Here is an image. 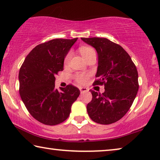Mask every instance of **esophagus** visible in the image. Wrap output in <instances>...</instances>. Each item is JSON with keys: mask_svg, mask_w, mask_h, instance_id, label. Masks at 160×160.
Listing matches in <instances>:
<instances>
[{"mask_svg": "<svg viewBox=\"0 0 160 160\" xmlns=\"http://www.w3.org/2000/svg\"><path fill=\"white\" fill-rule=\"evenodd\" d=\"M79 90L81 92V94H83V93H85V92H88V89L87 88L85 87H79Z\"/></svg>", "mask_w": 160, "mask_h": 160, "instance_id": "obj_1", "label": "esophagus"}]
</instances>
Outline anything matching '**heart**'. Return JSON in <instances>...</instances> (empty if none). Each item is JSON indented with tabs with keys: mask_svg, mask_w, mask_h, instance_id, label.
Listing matches in <instances>:
<instances>
[{
	"mask_svg": "<svg viewBox=\"0 0 160 160\" xmlns=\"http://www.w3.org/2000/svg\"><path fill=\"white\" fill-rule=\"evenodd\" d=\"M80 52H81V54H82V56H83V58H84V59H86L88 56L92 54V53L95 52V51H94V49L90 47H82L80 48ZM71 56H72V53L69 52L67 55H66L65 58V60H64L65 63H68V61H69ZM76 79H77V81L78 83H84L87 82L88 76L83 75V74H78L76 76Z\"/></svg>",
	"mask_w": 160,
	"mask_h": 160,
	"instance_id": "b5f03b06",
	"label": "heart"
}]
</instances>
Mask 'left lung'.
<instances>
[{
    "instance_id": "left-lung-1",
    "label": "left lung",
    "mask_w": 160,
    "mask_h": 160,
    "mask_svg": "<svg viewBox=\"0 0 160 160\" xmlns=\"http://www.w3.org/2000/svg\"><path fill=\"white\" fill-rule=\"evenodd\" d=\"M98 54L94 84H104L102 94L91 90L92 102L87 107L88 116L101 124L117 122L129 111L139 89L138 73L127 51L105 38H82Z\"/></svg>"
}]
</instances>
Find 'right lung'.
I'll return each instance as SVG.
<instances>
[{
  "label": "right lung",
  "mask_w": 160,
  "mask_h": 160,
  "mask_svg": "<svg viewBox=\"0 0 160 160\" xmlns=\"http://www.w3.org/2000/svg\"><path fill=\"white\" fill-rule=\"evenodd\" d=\"M77 39L56 38L39 44L19 71L21 99L32 117L42 124L52 126L64 122L80 94L72 85L55 88V76L63 70L64 58Z\"/></svg>",
  "instance_id": "obj_1"
}]
</instances>
